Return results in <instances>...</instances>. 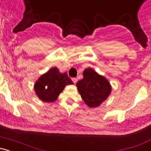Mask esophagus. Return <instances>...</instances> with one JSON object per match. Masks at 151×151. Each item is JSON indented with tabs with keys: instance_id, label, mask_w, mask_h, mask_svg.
<instances>
[{
	"instance_id": "esophagus-1",
	"label": "esophagus",
	"mask_w": 151,
	"mask_h": 151,
	"mask_svg": "<svg viewBox=\"0 0 151 151\" xmlns=\"http://www.w3.org/2000/svg\"><path fill=\"white\" fill-rule=\"evenodd\" d=\"M72 81H73V82L75 84V83H77V77L72 78Z\"/></svg>"
}]
</instances>
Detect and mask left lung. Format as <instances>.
<instances>
[{"mask_svg":"<svg viewBox=\"0 0 151 151\" xmlns=\"http://www.w3.org/2000/svg\"><path fill=\"white\" fill-rule=\"evenodd\" d=\"M82 79L77 81L76 86L83 101L90 108L99 106L106 99L111 93L110 84L103 76L92 69H86Z\"/></svg>","mask_w":151,"mask_h":151,"instance_id":"1","label":"left lung"}]
</instances>
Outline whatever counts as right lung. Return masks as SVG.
<instances>
[{
  "label": "right lung",
  "mask_w": 151,
  "mask_h": 151,
  "mask_svg": "<svg viewBox=\"0 0 151 151\" xmlns=\"http://www.w3.org/2000/svg\"><path fill=\"white\" fill-rule=\"evenodd\" d=\"M72 84L73 81L66 72L60 73L57 67H54L38 79L34 89L42 101L53 102L58 99L66 85Z\"/></svg>",
  "instance_id": "right-lung-1"
}]
</instances>
